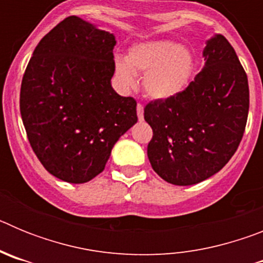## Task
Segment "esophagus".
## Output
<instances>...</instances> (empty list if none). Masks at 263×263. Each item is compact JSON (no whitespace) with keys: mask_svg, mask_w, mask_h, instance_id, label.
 Segmentation results:
<instances>
[{"mask_svg":"<svg viewBox=\"0 0 263 263\" xmlns=\"http://www.w3.org/2000/svg\"><path fill=\"white\" fill-rule=\"evenodd\" d=\"M137 116H138V120H143V106H142V104H138V105H137Z\"/></svg>","mask_w":263,"mask_h":263,"instance_id":"34e87169","label":"esophagus"}]
</instances>
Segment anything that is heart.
I'll list each match as a JSON object with an SVG mask.
<instances>
[{"instance_id":"heart-1","label":"heart","mask_w":263,"mask_h":263,"mask_svg":"<svg viewBox=\"0 0 263 263\" xmlns=\"http://www.w3.org/2000/svg\"><path fill=\"white\" fill-rule=\"evenodd\" d=\"M194 69V58L187 48L171 41H150L130 48L126 59L115 62L116 78L124 88L136 85V75L142 76L145 95L167 100L180 93Z\"/></svg>"}]
</instances>
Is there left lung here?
I'll list each match as a JSON object with an SVG mask.
<instances>
[{"mask_svg":"<svg viewBox=\"0 0 263 263\" xmlns=\"http://www.w3.org/2000/svg\"><path fill=\"white\" fill-rule=\"evenodd\" d=\"M203 57V69L184 90L145 106L153 129L148 160L175 185L218 173L240 145L249 113L248 76L227 38L216 34L206 41Z\"/></svg>","mask_w":263,"mask_h":263,"instance_id":"left-lung-1","label":"left lung"}]
</instances>
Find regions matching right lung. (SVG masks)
Wrapping results in <instances>:
<instances>
[{
  "label": "right lung",
  "mask_w": 263,
  "mask_h": 263,
  "mask_svg": "<svg viewBox=\"0 0 263 263\" xmlns=\"http://www.w3.org/2000/svg\"><path fill=\"white\" fill-rule=\"evenodd\" d=\"M113 34L76 15L63 20L35 47L21 85L20 108L32 150L51 175L89 182L111 148L137 122V103L110 84Z\"/></svg>",
  "instance_id": "add662e5"
}]
</instances>
